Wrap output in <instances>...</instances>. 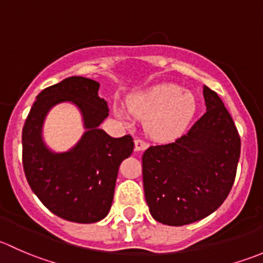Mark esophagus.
I'll return each instance as SVG.
<instances>
[{"instance_id": "obj_1", "label": "esophagus", "mask_w": 263, "mask_h": 263, "mask_svg": "<svg viewBox=\"0 0 263 263\" xmlns=\"http://www.w3.org/2000/svg\"><path fill=\"white\" fill-rule=\"evenodd\" d=\"M147 146H148L147 142H145L144 140H141V139L135 140V150H136V151L145 150V148H146Z\"/></svg>"}]
</instances>
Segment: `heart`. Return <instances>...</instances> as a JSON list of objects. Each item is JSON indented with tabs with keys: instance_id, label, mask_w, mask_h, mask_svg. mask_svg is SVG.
Returning a JSON list of instances; mask_svg holds the SVG:
<instances>
[{
	"instance_id": "heart-1",
	"label": "heart",
	"mask_w": 263,
	"mask_h": 263,
	"mask_svg": "<svg viewBox=\"0 0 263 263\" xmlns=\"http://www.w3.org/2000/svg\"><path fill=\"white\" fill-rule=\"evenodd\" d=\"M128 109L137 118L145 119L147 135L156 141L168 142L178 139L188 128L197 112L193 92L177 84H158L129 97ZM122 118L126 113L116 108Z\"/></svg>"
}]
</instances>
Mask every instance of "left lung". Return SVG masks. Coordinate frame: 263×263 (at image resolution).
<instances>
[{
	"label": "left lung",
	"instance_id": "1",
	"mask_svg": "<svg viewBox=\"0 0 263 263\" xmlns=\"http://www.w3.org/2000/svg\"><path fill=\"white\" fill-rule=\"evenodd\" d=\"M206 113L172 144L142 155V178L151 216L182 227L220 208L229 195L240 156V137L216 92L203 86Z\"/></svg>",
	"mask_w": 263,
	"mask_h": 263
}]
</instances>
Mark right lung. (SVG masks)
Returning a JSON list of instances; mask_svg holds the SVG:
<instances>
[{
    "label": "right lung",
    "instance_id": "right-lung-1",
    "mask_svg": "<svg viewBox=\"0 0 263 263\" xmlns=\"http://www.w3.org/2000/svg\"><path fill=\"white\" fill-rule=\"evenodd\" d=\"M99 86L91 79L71 76L47 87L23 128V166L30 188L49 211L80 224L97 222L109 213L119 165L135 146L129 135L115 139L99 128L109 116ZM66 101L81 110L87 131L70 151L54 153L43 140V123L54 105Z\"/></svg>",
    "mask_w": 263,
    "mask_h": 263
}]
</instances>
